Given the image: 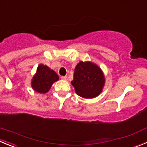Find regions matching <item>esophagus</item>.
Instances as JSON below:
<instances>
[{"mask_svg": "<svg viewBox=\"0 0 147 147\" xmlns=\"http://www.w3.org/2000/svg\"><path fill=\"white\" fill-rule=\"evenodd\" d=\"M61 79L63 80H67V76H61Z\"/></svg>", "mask_w": 147, "mask_h": 147, "instance_id": "esophagus-1", "label": "esophagus"}]
</instances>
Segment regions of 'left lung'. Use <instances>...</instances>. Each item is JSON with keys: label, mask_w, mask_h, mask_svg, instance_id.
Instances as JSON below:
<instances>
[{"label": "left lung", "mask_w": 147, "mask_h": 147, "mask_svg": "<svg viewBox=\"0 0 147 147\" xmlns=\"http://www.w3.org/2000/svg\"><path fill=\"white\" fill-rule=\"evenodd\" d=\"M71 84L79 96L92 98L102 92L105 77L102 70L96 65L90 62H80L75 67Z\"/></svg>", "instance_id": "1"}]
</instances>
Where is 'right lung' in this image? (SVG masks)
<instances>
[{"label":"right lung","mask_w":147,"mask_h":147,"mask_svg":"<svg viewBox=\"0 0 147 147\" xmlns=\"http://www.w3.org/2000/svg\"><path fill=\"white\" fill-rule=\"evenodd\" d=\"M58 80L59 76L55 71L51 70L48 66L40 65L32 81V86L35 91L45 93L50 90L53 83Z\"/></svg>","instance_id":"obj_1"}]
</instances>
